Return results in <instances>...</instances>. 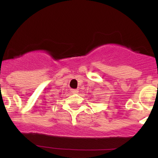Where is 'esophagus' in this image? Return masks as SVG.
Wrapping results in <instances>:
<instances>
[{"mask_svg":"<svg viewBox=\"0 0 158 158\" xmlns=\"http://www.w3.org/2000/svg\"><path fill=\"white\" fill-rule=\"evenodd\" d=\"M70 91H71L72 94H77L78 92H79V90L77 89H71L70 90Z\"/></svg>","mask_w":158,"mask_h":158,"instance_id":"1","label":"esophagus"}]
</instances>
